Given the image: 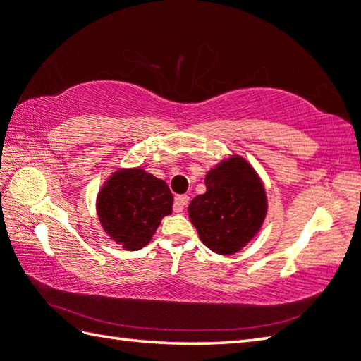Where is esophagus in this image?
<instances>
[{"mask_svg": "<svg viewBox=\"0 0 361 361\" xmlns=\"http://www.w3.org/2000/svg\"><path fill=\"white\" fill-rule=\"evenodd\" d=\"M189 203V197L188 195H177L173 201V211L175 212H183L184 206Z\"/></svg>", "mask_w": 361, "mask_h": 361, "instance_id": "obj_1", "label": "esophagus"}]
</instances>
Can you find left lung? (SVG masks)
Returning <instances> with one entry per match:
<instances>
[{"mask_svg":"<svg viewBox=\"0 0 361 361\" xmlns=\"http://www.w3.org/2000/svg\"><path fill=\"white\" fill-rule=\"evenodd\" d=\"M206 192L188 207L204 246L220 255L245 247L262 229L267 197L262 178L245 158L232 155L207 172Z\"/></svg>","mask_w":361,"mask_h":361,"instance_id":"1","label":"left lung"}]
</instances>
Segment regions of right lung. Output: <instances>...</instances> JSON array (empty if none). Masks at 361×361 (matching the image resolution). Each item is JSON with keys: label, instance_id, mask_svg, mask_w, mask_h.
Wrapping results in <instances>:
<instances>
[{"label": "right lung", "instance_id": "obj_1", "mask_svg": "<svg viewBox=\"0 0 361 361\" xmlns=\"http://www.w3.org/2000/svg\"><path fill=\"white\" fill-rule=\"evenodd\" d=\"M172 203L166 181L132 167L106 180L97 197V214L109 237L124 249L137 250L152 240L163 216L172 214Z\"/></svg>", "mask_w": 361, "mask_h": 361}]
</instances>
